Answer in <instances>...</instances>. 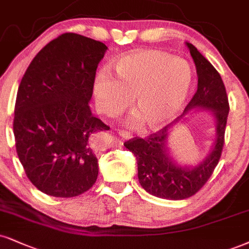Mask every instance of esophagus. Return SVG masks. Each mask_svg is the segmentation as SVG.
Listing matches in <instances>:
<instances>
[{
	"instance_id": "obj_1",
	"label": "esophagus",
	"mask_w": 249,
	"mask_h": 249,
	"mask_svg": "<svg viewBox=\"0 0 249 249\" xmlns=\"http://www.w3.org/2000/svg\"><path fill=\"white\" fill-rule=\"evenodd\" d=\"M118 134L122 137V139H130L131 137V134L127 130H119Z\"/></svg>"
}]
</instances>
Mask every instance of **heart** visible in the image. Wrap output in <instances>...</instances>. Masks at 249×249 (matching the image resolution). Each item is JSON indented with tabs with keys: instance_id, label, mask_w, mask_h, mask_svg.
<instances>
[{
	"instance_id": "heart-1",
	"label": "heart",
	"mask_w": 249,
	"mask_h": 249,
	"mask_svg": "<svg viewBox=\"0 0 249 249\" xmlns=\"http://www.w3.org/2000/svg\"><path fill=\"white\" fill-rule=\"evenodd\" d=\"M115 77L107 70L97 73L93 96L99 112L114 118L133 104L137 112L129 125L145 121L159 129L174 120L186 104L193 87L188 62L161 51H136L115 60Z\"/></svg>"
}]
</instances>
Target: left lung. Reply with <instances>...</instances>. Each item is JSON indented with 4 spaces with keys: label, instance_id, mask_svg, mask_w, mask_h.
<instances>
[{
    "label": "left lung",
    "instance_id": "obj_1",
    "mask_svg": "<svg viewBox=\"0 0 249 249\" xmlns=\"http://www.w3.org/2000/svg\"><path fill=\"white\" fill-rule=\"evenodd\" d=\"M194 60L197 72V91L186 106L183 114L190 109H207L216 119V137L208 157L196 166H180L168 152L167 124L146 139L129 140L124 146L134 153L137 160L139 181L149 194L166 199H185L193 196L205 185L218 164L224 146L229 99L219 72L197 51L186 42ZM181 115V116H182ZM179 120V118H178Z\"/></svg>",
    "mask_w": 249,
    "mask_h": 249
}]
</instances>
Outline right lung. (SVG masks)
I'll list each match as a JSON object with an SVG mask.
<instances>
[{"label":"right lung","instance_id":"obj_1","mask_svg":"<svg viewBox=\"0 0 249 249\" xmlns=\"http://www.w3.org/2000/svg\"><path fill=\"white\" fill-rule=\"evenodd\" d=\"M106 51L97 40L63 33L36 55L21 78L14 118L17 155L45 194L73 197L96 182L94 140L109 127L89 103Z\"/></svg>","mask_w":249,"mask_h":249}]
</instances>
